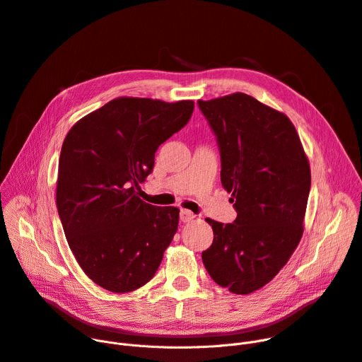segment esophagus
I'll use <instances>...</instances> for the list:
<instances>
[{"label": "esophagus", "instance_id": "esophagus-1", "mask_svg": "<svg viewBox=\"0 0 362 362\" xmlns=\"http://www.w3.org/2000/svg\"><path fill=\"white\" fill-rule=\"evenodd\" d=\"M194 217H196V214L191 213L189 210H185V209H182L181 213H180V218H181V221H184V223H187V221H191Z\"/></svg>", "mask_w": 362, "mask_h": 362}]
</instances>
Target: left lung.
Wrapping results in <instances>:
<instances>
[{"mask_svg": "<svg viewBox=\"0 0 362 362\" xmlns=\"http://www.w3.org/2000/svg\"><path fill=\"white\" fill-rule=\"evenodd\" d=\"M199 107L216 134L221 185L233 223L206 218L213 243L202 254L213 280L235 294L259 290L287 264L303 235L310 165L290 119L236 93Z\"/></svg>", "mask_w": 362, "mask_h": 362, "instance_id": "obj_1", "label": "left lung"}]
</instances>
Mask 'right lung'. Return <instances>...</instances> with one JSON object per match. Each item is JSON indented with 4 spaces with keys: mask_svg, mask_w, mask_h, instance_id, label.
<instances>
[{
    "mask_svg": "<svg viewBox=\"0 0 362 362\" xmlns=\"http://www.w3.org/2000/svg\"><path fill=\"white\" fill-rule=\"evenodd\" d=\"M194 101L111 100L76 122L59 158L57 206L71 251L91 280L113 293L151 281L180 220L177 207L137 197L159 145L189 120Z\"/></svg>",
    "mask_w": 362,
    "mask_h": 362,
    "instance_id": "right-lung-1",
    "label": "right lung"
}]
</instances>
